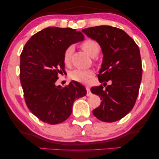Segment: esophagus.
<instances>
[{"mask_svg": "<svg viewBox=\"0 0 159 159\" xmlns=\"http://www.w3.org/2000/svg\"><path fill=\"white\" fill-rule=\"evenodd\" d=\"M86 90H87V96H90V95H91V94H92V93L90 92V88L87 86L86 87Z\"/></svg>", "mask_w": 159, "mask_h": 159, "instance_id": "esophagus-1", "label": "esophagus"}]
</instances>
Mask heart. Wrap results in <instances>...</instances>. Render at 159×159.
Returning a JSON list of instances; mask_svg holds the SVG:
<instances>
[{
	"label": "heart",
	"mask_w": 159,
	"mask_h": 159,
	"mask_svg": "<svg viewBox=\"0 0 159 159\" xmlns=\"http://www.w3.org/2000/svg\"><path fill=\"white\" fill-rule=\"evenodd\" d=\"M82 48L87 54L91 57H95L98 55L101 50V46L96 40L93 39L88 38L81 44ZM73 52V46L70 45L65 50L64 53V62L66 65H69L70 63L71 54ZM93 75V71L91 69H75L70 73V78L75 81L86 83L88 81V79Z\"/></svg>",
	"instance_id": "obj_1"
}]
</instances>
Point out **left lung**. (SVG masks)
I'll use <instances>...</instances> for the list:
<instances>
[{"label":"left lung","mask_w":159,"mask_h":159,"mask_svg":"<svg viewBox=\"0 0 159 159\" xmlns=\"http://www.w3.org/2000/svg\"><path fill=\"white\" fill-rule=\"evenodd\" d=\"M82 32L101 45L103 58L98 77L104 86L110 82L106 89L101 84L90 89L102 101L93 114L105 122L118 121L132 109L138 98L143 73L140 49L119 28L102 25Z\"/></svg>","instance_id":"1"}]
</instances>
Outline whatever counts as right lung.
I'll return each instance as SVG.
<instances>
[{"mask_svg":"<svg viewBox=\"0 0 159 159\" xmlns=\"http://www.w3.org/2000/svg\"><path fill=\"white\" fill-rule=\"evenodd\" d=\"M84 38L71 28L51 27L32 35L24 47L20 82L28 108L40 120L63 122L71 115L75 100L86 95L85 88L76 81L64 88L55 84L58 73L65 71V50Z\"/></svg>","mask_w":159,"mask_h":159,"instance_id":"1","label":"right lung"}]
</instances>
